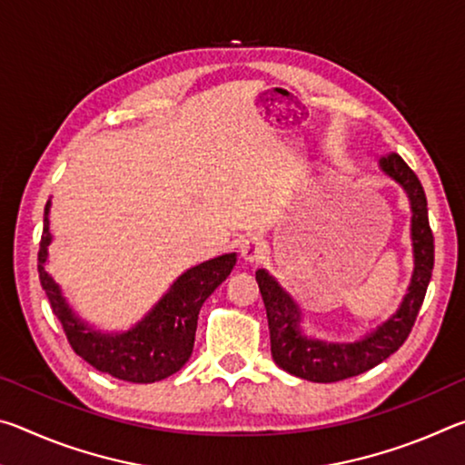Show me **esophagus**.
Instances as JSON below:
<instances>
[{
	"label": "esophagus",
	"instance_id": "obj_1",
	"mask_svg": "<svg viewBox=\"0 0 465 465\" xmlns=\"http://www.w3.org/2000/svg\"><path fill=\"white\" fill-rule=\"evenodd\" d=\"M266 242L262 235L258 233H252V235H246V238L242 240L240 243V254L243 258V262L248 264H254L258 261H262L264 254H266Z\"/></svg>",
	"mask_w": 465,
	"mask_h": 465
}]
</instances>
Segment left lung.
<instances>
[{
	"label": "left lung",
	"instance_id": "left-lung-1",
	"mask_svg": "<svg viewBox=\"0 0 465 465\" xmlns=\"http://www.w3.org/2000/svg\"><path fill=\"white\" fill-rule=\"evenodd\" d=\"M380 170L393 183L404 188L411 201L414 272L408 293L398 312L383 324L355 342H326L302 332V310L285 289L264 269L256 271L271 330V352L274 363L287 373L316 383L342 381L365 373L393 355L411 334L414 320L427 295V287L435 264V240L429 225L427 196L419 176L408 168L398 153H388L380 160Z\"/></svg>",
	"mask_w": 465,
	"mask_h": 465
}]
</instances>
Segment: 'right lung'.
<instances>
[{
	"instance_id": "obj_1",
	"label": "right lung",
	"mask_w": 465,
	"mask_h": 465,
	"mask_svg": "<svg viewBox=\"0 0 465 465\" xmlns=\"http://www.w3.org/2000/svg\"><path fill=\"white\" fill-rule=\"evenodd\" d=\"M49 211L51 199L45 207L38 279L72 349L98 371L131 383H153L180 371L193 355L196 320L204 299L230 277L235 266V252L211 258L180 274L168 293L127 332H100L77 316L46 271L45 264L53 240Z\"/></svg>"
}]
</instances>
